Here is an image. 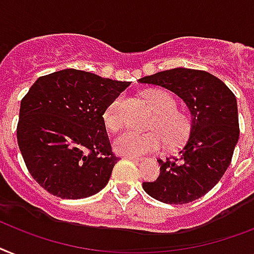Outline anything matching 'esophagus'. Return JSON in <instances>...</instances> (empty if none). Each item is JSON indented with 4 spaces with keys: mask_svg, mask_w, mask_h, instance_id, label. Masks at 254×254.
Listing matches in <instances>:
<instances>
[{
    "mask_svg": "<svg viewBox=\"0 0 254 254\" xmlns=\"http://www.w3.org/2000/svg\"><path fill=\"white\" fill-rule=\"evenodd\" d=\"M125 158L129 160H134V162H139V160L142 159V158H139V156H134V155H125Z\"/></svg>",
    "mask_w": 254,
    "mask_h": 254,
    "instance_id": "34e87169",
    "label": "esophagus"
}]
</instances>
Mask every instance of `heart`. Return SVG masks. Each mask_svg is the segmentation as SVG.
Here are the masks:
<instances>
[{
	"label": "heart",
	"instance_id": "b5f03b06",
	"mask_svg": "<svg viewBox=\"0 0 254 254\" xmlns=\"http://www.w3.org/2000/svg\"><path fill=\"white\" fill-rule=\"evenodd\" d=\"M145 99L158 115L151 125L154 130L125 131L115 141V151L120 155H145L158 152L163 146L177 148L189 138L191 121L187 113L176 108V100L164 90H148ZM103 120L109 130L117 131L125 124L124 119V98L119 96L113 100L103 115Z\"/></svg>",
	"mask_w": 254,
	"mask_h": 254
}]
</instances>
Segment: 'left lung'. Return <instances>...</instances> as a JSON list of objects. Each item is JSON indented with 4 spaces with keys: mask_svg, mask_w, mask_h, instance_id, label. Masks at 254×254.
<instances>
[{
    "mask_svg": "<svg viewBox=\"0 0 254 254\" xmlns=\"http://www.w3.org/2000/svg\"><path fill=\"white\" fill-rule=\"evenodd\" d=\"M138 82L175 92L191 115L190 134L179 155L158 159L159 177L142 187L164 203L195 201L219 183L234 155L240 134L234 92L213 74L185 67L159 71Z\"/></svg>",
    "mask_w": 254,
    "mask_h": 254,
    "instance_id": "8db88e82",
    "label": "left lung"
}]
</instances>
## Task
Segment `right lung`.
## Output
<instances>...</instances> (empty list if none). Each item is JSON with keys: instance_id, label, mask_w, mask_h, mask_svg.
I'll use <instances>...</instances> for the list:
<instances>
[{"instance_id": "1", "label": "right lung", "mask_w": 254, "mask_h": 254, "mask_svg": "<svg viewBox=\"0 0 254 254\" xmlns=\"http://www.w3.org/2000/svg\"><path fill=\"white\" fill-rule=\"evenodd\" d=\"M130 84L65 69L40 77L20 102L16 139L31 176L60 198L96 194L119 158L103 115Z\"/></svg>"}]
</instances>
